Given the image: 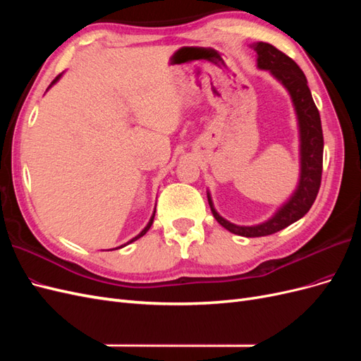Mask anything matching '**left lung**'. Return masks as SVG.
Returning <instances> with one entry per match:
<instances>
[{
  "label": "left lung",
  "instance_id": "left-lung-1",
  "mask_svg": "<svg viewBox=\"0 0 361 361\" xmlns=\"http://www.w3.org/2000/svg\"><path fill=\"white\" fill-rule=\"evenodd\" d=\"M255 49L257 52V66L260 69L269 71L290 93L300 123L301 176L298 188L293 192L289 202L283 204L268 221L257 226H236L228 223L216 214L209 194H207V202H209L215 220L227 228L228 232L245 238H259L280 232L281 228L298 221L300 218L309 212L321 187L324 155L321 116L313 102L305 75L290 57L279 51L276 47L269 45V43L259 42Z\"/></svg>",
  "mask_w": 361,
  "mask_h": 361
}]
</instances>
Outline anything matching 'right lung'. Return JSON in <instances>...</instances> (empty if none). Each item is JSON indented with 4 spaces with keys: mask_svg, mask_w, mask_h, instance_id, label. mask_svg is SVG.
I'll return each mask as SVG.
<instances>
[{
    "mask_svg": "<svg viewBox=\"0 0 361 361\" xmlns=\"http://www.w3.org/2000/svg\"><path fill=\"white\" fill-rule=\"evenodd\" d=\"M59 78H60V75H59V76H56V80H54V81L51 82V85H52V84H56V82L59 81ZM51 85H49V87H51ZM154 218H155V212H154V215H152V218H150V221H149V224H147V226H146V227L143 228V231H141V233H140V235H137L135 238H133V239H130V241H129L128 244H130V243H134V241H137V239H138V238H141V236H143V235H146V232L149 231V228H150V226H152V224H154ZM125 245H126V244H125ZM125 245H122V247H125ZM118 248H120V247H118Z\"/></svg>",
    "mask_w": 361,
    "mask_h": 361,
    "instance_id": "1",
    "label": "right lung"
}]
</instances>
